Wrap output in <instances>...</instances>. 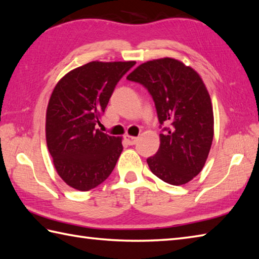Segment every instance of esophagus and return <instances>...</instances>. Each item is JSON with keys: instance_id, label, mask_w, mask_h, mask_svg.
Instances as JSON below:
<instances>
[{"instance_id": "34e87169", "label": "esophagus", "mask_w": 259, "mask_h": 259, "mask_svg": "<svg viewBox=\"0 0 259 259\" xmlns=\"http://www.w3.org/2000/svg\"><path fill=\"white\" fill-rule=\"evenodd\" d=\"M124 140H125V142H126V144H128L129 146H134V145H136V142H137V140H138V138H137V137H133V136L125 135V136H124Z\"/></svg>"}]
</instances>
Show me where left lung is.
I'll list each match as a JSON object with an SVG mask.
<instances>
[{
    "label": "left lung",
    "instance_id": "8db88e82",
    "mask_svg": "<svg viewBox=\"0 0 259 259\" xmlns=\"http://www.w3.org/2000/svg\"><path fill=\"white\" fill-rule=\"evenodd\" d=\"M126 79L146 88L160 128L166 125L148 166L164 183L187 184L205 166L213 138L211 100L200 75L178 60L163 58L140 64Z\"/></svg>",
    "mask_w": 259,
    "mask_h": 259
}]
</instances>
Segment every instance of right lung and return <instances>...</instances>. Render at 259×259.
<instances>
[{
    "mask_svg": "<svg viewBox=\"0 0 259 259\" xmlns=\"http://www.w3.org/2000/svg\"><path fill=\"white\" fill-rule=\"evenodd\" d=\"M136 64L92 61L60 80L49 100L46 137L57 172L81 191L106 180L122 152L120 137L97 129L119 80Z\"/></svg>",
    "mask_w": 259,
    "mask_h": 259,
    "instance_id": "right-lung-1",
    "label": "right lung"
}]
</instances>
